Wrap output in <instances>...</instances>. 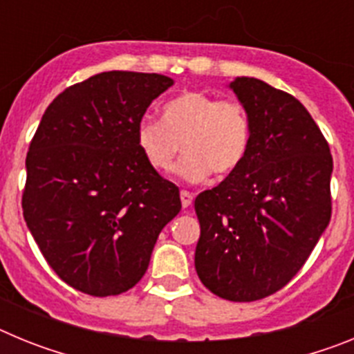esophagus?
Wrapping results in <instances>:
<instances>
[{
  "label": "esophagus",
  "instance_id": "esophagus-1",
  "mask_svg": "<svg viewBox=\"0 0 354 354\" xmlns=\"http://www.w3.org/2000/svg\"><path fill=\"white\" fill-rule=\"evenodd\" d=\"M180 202H183V207H189L193 202V195L189 192H180Z\"/></svg>",
  "mask_w": 354,
  "mask_h": 354
}]
</instances>
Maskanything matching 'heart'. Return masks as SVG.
Returning a JSON list of instances; mask_svg holds the SVG:
<instances>
[{"label":"heart","mask_w":354,"mask_h":354,"mask_svg":"<svg viewBox=\"0 0 354 354\" xmlns=\"http://www.w3.org/2000/svg\"><path fill=\"white\" fill-rule=\"evenodd\" d=\"M252 143V126L245 106L236 99H218L205 92L186 90L161 108V120L142 118L136 145L154 170L174 168L180 147L184 158L177 174L200 183L207 175L227 177L243 165Z\"/></svg>","instance_id":"b5f03b06"}]
</instances>
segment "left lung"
<instances>
[{
    "label": "left lung",
    "mask_w": 354,
    "mask_h": 354,
    "mask_svg": "<svg viewBox=\"0 0 354 354\" xmlns=\"http://www.w3.org/2000/svg\"><path fill=\"white\" fill-rule=\"evenodd\" d=\"M228 86L248 113L252 143L234 174L195 198V270L216 296L257 301L292 280L326 230L333 159L296 97L255 77Z\"/></svg>",
    "instance_id": "left-lung-1"
}]
</instances>
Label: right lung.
<instances>
[{"mask_svg":"<svg viewBox=\"0 0 354 354\" xmlns=\"http://www.w3.org/2000/svg\"><path fill=\"white\" fill-rule=\"evenodd\" d=\"M174 84L161 74L109 71L65 88L42 115L26 156L23 214L58 277L90 296L134 287L179 187L150 167L136 126Z\"/></svg>","mask_w":354,"mask_h":354,"instance_id":"right-lung-1","label":"right lung"}]
</instances>
